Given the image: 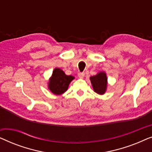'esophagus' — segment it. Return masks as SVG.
<instances>
[{"label":"esophagus","instance_id":"34e87169","mask_svg":"<svg viewBox=\"0 0 152 152\" xmlns=\"http://www.w3.org/2000/svg\"><path fill=\"white\" fill-rule=\"evenodd\" d=\"M84 75H85L84 72H80V73H78V77H80V79L84 78Z\"/></svg>","mask_w":152,"mask_h":152}]
</instances>
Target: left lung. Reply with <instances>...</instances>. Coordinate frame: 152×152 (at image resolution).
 <instances>
[{"mask_svg": "<svg viewBox=\"0 0 152 152\" xmlns=\"http://www.w3.org/2000/svg\"><path fill=\"white\" fill-rule=\"evenodd\" d=\"M93 91L99 95H104L107 91L108 78L105 72L100 71L90 77Z\"/></svg>", "mask_w": 152, "mask_h": 152, "instance_id": "8db88e82", "label": "left lung"}]
</instances>
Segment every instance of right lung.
<instances>
[{
  "instance_id": "add662e5",
  "label": "right lung",
  "mask_w": 152,
  "mask_h": 152,
  "mask_svg": "<svg viewBox=\"0 0 152 152\" xmlns=\"http://www.w3.org/2000/svg\"><path fill=\"white\" fill-rule=\"evenodd\" d=\"M74 79L73 76L66 75L61 69L55 68L49 79L48 88L54 95H61L68 90V86Z\"/></svg>"
}]
</instances>
